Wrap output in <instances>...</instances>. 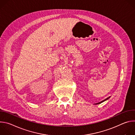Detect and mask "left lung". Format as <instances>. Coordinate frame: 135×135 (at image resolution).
I'll list each match as a JSON object with an SVG mask.
<instances>
[{"label": "left lung", "mask_w": 135, "mask_h": 135, "mask_svg": "<svg viewBox=\"0 0 135 135\" xmlns=\"http://www.w3.org/2000/svg\"><path fill=\"white\" fill-rule=\"evenodd\" d=\"M109 97H108V98H106V99H105V100H103V101H102V102H99V103H97V104H101L102 103H103V102H105V101H106V100H107V99H108L109 98Z\"/></svg>", "instance_id": "8db88e82"}]
</instances>
